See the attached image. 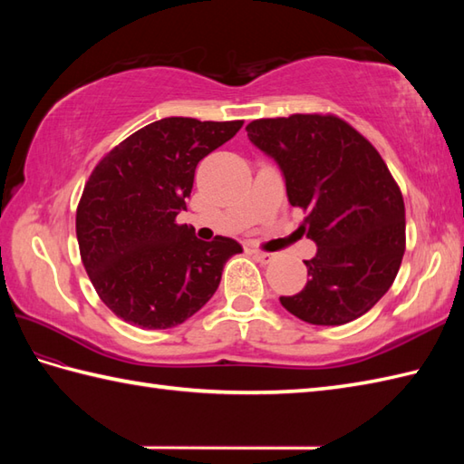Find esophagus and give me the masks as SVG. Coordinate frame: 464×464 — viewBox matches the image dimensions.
<instances>
[{
  "mask_svg": "<svg viewBox=\"0 0 464 464\" xmlns=\"http://www.w3.org/2000/svg\"><path fill=\"white\" fill-rule=\"evenodd\" d=\"M251 253H253V257L257 259L259 263H263V265H267V263H271L275 259L273 253H265V251H251Z\"/></svg>",
  "mask_w": 464,
  "mask_h": 464,
  "instance_id": "obj_1",
  "label": "esophagus"
}]
</instances>
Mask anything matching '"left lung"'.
Masks as SVG:
<instances>
[{
    "label": "left lung",
    "instance_id": "8db88e82",
    "mask_svg": "<svg viewBox=\"0 0 464 464\" xmlns=\"http://www.w3.org/2000/svg\"><path fill=\"white\" fill-rule=\"evenodd\" d=\"M279 163L287 197L317 243L307 285L281 304L311 324H344L372 309L405 255V201L369 140L331 113H295L247 125Z\"/></svg>",
    "mask_w": 464,
    "mask_h": 464
}]
</instances>
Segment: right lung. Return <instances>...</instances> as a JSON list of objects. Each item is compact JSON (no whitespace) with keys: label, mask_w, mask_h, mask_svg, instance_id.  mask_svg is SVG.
<instances>
[{"label":"right lung","mask_w":464,"mask_h":464,"mask_svg":"<svg viewBox=\"0 0 464 464\" xmlns=\"http://www.w3.org/2000/svg\"><path fill=\"white\" fill-rule=\"evenodd\" d=\"M243 121L165 117L141 127L95 165L75 213L83 267L100 299L141 329L177 327L219 287L241 245L195 237L179 225L195 167Z\"/></svg>","instance_id":"add662e5"}]
</instances>
